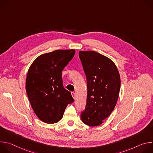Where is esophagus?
<instances>
[{
    "mask_svg": "<svg viewBox=\"0 0 153 153\" xmlns=\"http://www.w3.org/2000/svg\"><path fill=\"white\" fill-rule=\"evenodd\" d=\"M71 95H72V97L75 99H76V94H75L74 92H72V93H71Z\"/></svg>",
    "mask_w": 153,
    "mask_h": 153,
    "instance_id": "obj_1",
    "label": "esophagus"
}]
</instances>
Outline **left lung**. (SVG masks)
<instances>
[{"label": "left lung", "mask_w": 153, "mask_h": 153, "mask_svg": "<svg viewBox=\"0 0 153 153\" xmlns=\"http://www.w3.org/2000/svg\"><path fill=\"white\" fill-rule=\"evenodd\" d=\"M79 56L86 77L87 99L82 122L100 125L114 110L120 88V77L115 63L93 51H80Z\"/></svg>", "instance_id": "left-lung-1"}]
</instances>
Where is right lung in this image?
I'll return each instance as SVG.
<instances>
[{
  "mask_svg": "<svg viewBox=\"0 0 153 153\" xmlns=\"http://www.w3.org/2000/svg\"><path fill=\"white\" fill-rule=\"evenodd\" d=\"M74 54V50L43 54L34 60L28 70L26 91L34 112L43 122H58L67 105L74 101L71 93L63 86L62 71Z\"/></svg>",
  "mask_w": 153,
  "mask_h": 153,
  "instance_id": "1",
  "label": "right lung"
}]
</instances>
